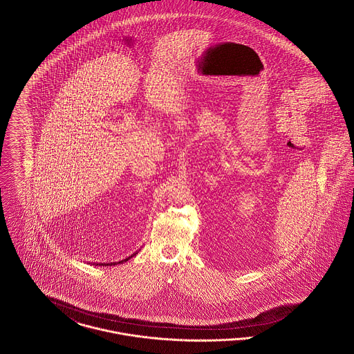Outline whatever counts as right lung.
<instances>
[{
	"label": "right lung",
	"mask_w": 354,
	"mask_h": 354,
	"mask_svg": "<svg viewBox=\"0 0 354 354\" xmlns=\"http://www.w3.org/2000/svg\"><path fill=\"white\" fill-rule=\"evenodd\" d=\"M138 252H140V250L134 252V253H133L131 256H129V257H127L125 260L117 261V262H108V263H95V265H100V266H104V265H105V266H109V265H111V266H112V265H117V263H122V262H127V261L131 260V257H134L136 254H138Z\"/></svg>",
	"instance_id": "obj_1"
}]
</instances>
